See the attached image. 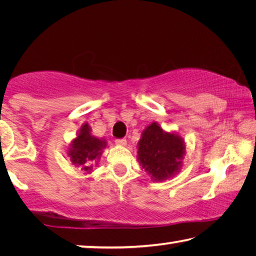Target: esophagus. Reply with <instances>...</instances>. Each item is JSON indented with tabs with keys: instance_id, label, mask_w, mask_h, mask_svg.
Returning <instances> with one entry per match:
<instances>
[{
	"instance_id": "esophagus-1",
	"label": "esophagus",
	"mask_w": 256,
	"mask_h": 256,
	"mask_svg": "<svg viewBox=\"0 0 256 256\" xmlns=\"http://www.w3.org/2000/svg\"><path fill=\"white\" fill-rule=\"evenodd\" d=\"M115 142L118 146H126V138H118Z\"/></svg>"
}]
</instances>
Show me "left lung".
<instances>
[{"label": "left lung", "mask_w": 256, "mask_h": 256, "mask_svg": "<svg viewBox=\"0 0 256 256\" xmlns=\"http://www.w3.org/2000/svg\"><path fill=\"white\" fill-rule=\"evenodd\" d=\"M185 154L183 138L167 133L157 123L150 124L138 144V162L157 182L174 176L180 170Z\"/></svg>", "instance_id": "left-lung-1"}]
</instances>
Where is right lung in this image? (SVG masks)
Here are the masks:
<instances>
[{
    "label": "right lung",
    "mask_w": 256,
    "mask_h": 256,
    "mask_svg": "<svg viewBox=\"0 0 256 256\" xmlns=\"http://www.w3.org/2000/svg\"><path fill=\"white\" fill-rule=\"evenodd\" d=\"M90 131L92 130L88 123L84 124L76 138L72 141L71 148L68 149L71 162L76 166H81L86 174L92 170L94 164L100 158L102 149L106 146L105 140L92 136Z\"/></svg>",
    "instance_id": "right-lung-1"
}]
</instances>
